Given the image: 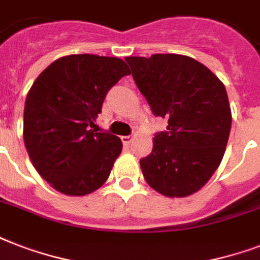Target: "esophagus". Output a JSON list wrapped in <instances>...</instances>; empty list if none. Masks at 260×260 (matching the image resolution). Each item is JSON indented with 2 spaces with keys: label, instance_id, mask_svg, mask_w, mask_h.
<instances>
[{
  "label": "esophagus",
  "instance_id": "esophagus-1",
  "mask_svg": "<svg viewBox=\"0 0 260 260\" xmlns=\"http://www.w3.org/2000/svg\"><path fill=\"white\" fill-rule=\"evenodd\" d=\"M121 140H122V143L125 144V146H129L131 142H132V136H122Z\"/></svg>",
  "mask_w": 260,
  "mask_h": 260
}]
</instances>
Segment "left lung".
<instances>
[{"mask_svg":"<svg viewBox=\"0 0 260 260\" xmlns=\"http://www.w3.org/2000/svg\"><path fill=\"white\" fill-rule=\"evenodd\" d=\"M140 93L167 131L140 159L147 183L166 197H187L209 181L230 138V102L224 83L202 63L178 54L125 58Z\"/></svg>","mask_w":260,"mask_h":260,"instance_id":"1","label":"left lung"}]
</instances>
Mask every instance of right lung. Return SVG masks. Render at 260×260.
<instances>
[{
	"mask_svg": "<svg viewBox=\"0 0 260 260\" xmlns=\"http://www.w3.org/2000/svg\"><path fill=\"white\" fill-rule=\"evenodd\" d=\"M131 71L122 59L69 55L39 75L24 106V144L55 190L86 196L101 187L121 154L120 138L93 129L112 86Z\"/></svg>",
	"mask_w": 260,
	"mask_h": 260,
	"instance_id": "1",
	"label": "right lung"
}]
</instances>
